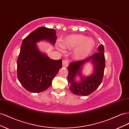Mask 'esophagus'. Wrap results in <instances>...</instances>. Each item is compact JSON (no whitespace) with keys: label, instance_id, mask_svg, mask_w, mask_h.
<instances>
[{"label":"esophagus","instance_id":"1","mask_svg":"<svg viewBox=\"0 0 129 129\" xmlns=\"http://www.w3.org/2000/svg\"><path fill=\"white\" fill-rule=\"evenodd\" d=\"M68 61L67 60H63L62 61V66H63V67H68Z\"/></svg>","mask_w":129,"mask_h":129}]
</instances>
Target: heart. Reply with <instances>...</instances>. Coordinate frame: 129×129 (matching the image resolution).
Returning <instances> with one entry per match:
<instances>
[{"mask_svg":"<svg viewBox=\"0 0 129 129\" xmlns=\"http://www.w3.org/2000/svg\"><path fill=\"white\" fill-rule=\"evenodd\" d=\"M64 49L73 50V56L75 60L80 61L88 57L95 47V42L92 38L82 34H72L65 37L61 42Z\"/></svg>","mask_w":129,"mask_h":129,"instance_id":"obj_1","label":"heart"}]
</instances>
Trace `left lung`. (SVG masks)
Instances as JSON below:
<instances>
[{
	"label": "left lung",
	"instance_id": "obj_1",
	"mask_svg": "<svg viewBox=\"0 0 129 129\" xmlns=\"http://www.w3.org/2000/svg\"><path fill=\"white\" fill-rule=\"evenodd\" d=\"M99 52L85 59L72 62L68 67V81L69 90L76 95L87 96L91 94L99 87L103 79L105 68L104 46L101 45ZM90 62L93 65L91 74L85 76L82 73L84 66ZM79 77L80 80H77Z\"/></svg>",
	"mask_w": 129,
	"mask_h": 129
}]
</instances>
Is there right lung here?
Segmentation results:
<instances>
[{
    "instance_id": "add662e5",
    "label": "right lung",
    "mask_w": 129,
    "mask_h": 129,
    "mask_svg": "<svg viewBox=\"0 0 129 129\" xmlns=\"http://www.w3.org/2000/svg\"><path fill=\"white\" fill-rule=\"evenodd\" d=\"M56 38L54 29L41 27L22 41L17 60V74L18 80L27 90L32 92L46 90L62 68V60L51 59L37 46V43L42 41L54 46Z\"/></svg>"
}]
</instances>
